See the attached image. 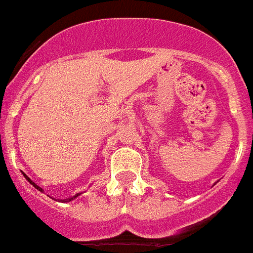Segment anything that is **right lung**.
Segmentation results:
<instances>
[{
  "instance_id": "1",
  "label": "right lung",
  "mask_w": 253,
  "mask_h": 253,
  "mask_svg": "<svg viewBox=\"0 0 253 253\" xmlns=\"http://www.w3.org/2000/svg\"><path fill=\"white\" fill-rule=\"evenodd\" d=\"M22 175H24V177H25V178H26V180H28V181H29V182H30V184H31V185H33V186H34V187H35V189H37V190H39L40 193H43L44 190H43V189H42V187H40V186H38V185H37V184H35L34 181L31 180V178H29V177H28V176H26V175H25V173H22ZM81 194H82V193H78V194H76V195H75V196H69V198H67V199H63V200H59V199H58V202H62V203H69V202H72V200H75V199H76V198H78V196L81 195ZM51 199H53V198H51Z\"/></svg>"
}]
</instances>
